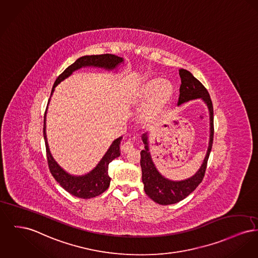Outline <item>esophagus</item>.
I'll list each match as a JSON object with an SVG mask.
<instances>
[{
	"label": "esophagus",
	"instance_id": "1",
	"mask_svg": "<svg viewBox=\"0 0 258 258\" xmlns=\"http://www.w3.org/2000/svg\"><path fill=\"white\" fill-rule=\"evenodd\" d=\"M134 147H135V144H134V141H133V139H128V140H126L123 144H122V146H121V149H122V151L124 152V153H127V152H131L133 149H134Z\"/></svg>",
	"mask_w": 258,
	"mask_h": 258
}]
</instances>
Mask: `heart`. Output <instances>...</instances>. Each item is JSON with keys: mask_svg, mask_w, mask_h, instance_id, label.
Instances as JSON below:
<instances>
[{"mask_svg": "<svg viewBox=\"0 0 258 258\" xmlns=\"http://www.w3.org/2000/svg\"><path fill=\"white\" fill-rule=\"evenodd\" d=\"M172 94V89L168 84H165L162 79H153L148 81L141 90V97L148 99L152 97V110L158 111L165 106Z\"/></svg>", "mask_w": 258, "mask_h": 258, "instance_id": "b5f03b06", "label": "heart"}]
</instances>
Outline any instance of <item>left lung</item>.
<instances>
[{"mask_svg":"<svg viewBox=\"0 0 258 258\" xmlns=\"http://www.w3.org/2000/svg\"><path fill=\"white\" fill-rule=\"evenodd\" d=\"M179 76L181 78V85L179 89V98L177 104L180 105L189 100L202 98L208 105L210 111V124H211V135L210 143L205 160L200 167V169L192 177L181 180V181H172L164 177L155 167L152 161L151 155L148 147V138L147 134L142 136V141L145 145V149L140 152V166L142 170V182L144 184V191L147 196L154 202L167 206L175 204L182 201L183 199L190 195L198 185L203 181L205 172L207 169L208 160L212 151V141H213V106L212 99L208 90L204 85L193 76L189 71L185 69H179Z\"/></svg>","mask_w":258,"mask_h":258,"instance_id":"8db88e82","label":"left lung"}]
</instances>
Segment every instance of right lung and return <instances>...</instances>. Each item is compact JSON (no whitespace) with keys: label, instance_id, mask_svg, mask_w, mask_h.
<instances>
[{"label":"right lung","instance_id":"right-lung-1","mask_svg":"<svg viewBox=\"0 0 258 258\" xmlns=\"http://www.w3.org/2000/svg\"><path fill=\"white\" fill-rule=\"evenodd\" d=\"M123 59L114 54H99V55H86L78 58L73 64L68 66L57 79L54 82V85L52 87L50 96L52 92L54 91V88L65 80L66 78L70 76L74 71L82 67H101L108 70H112L116 68ZM50 100V97L48 99V102ZM47 106H46L45 116H44V138L46 143V160L47 165L50 173L54 177V179L59 183L61 187L66 190L68 193L75 197L81 199H91L96 197L100 194H102L104 191H106L110 185L111 178L108 174V166L109 164L117 157L120 156V143H121V137L117 138L113 141L112 145L108 149L106 154L103 156L101 161L98 163V165L94 167L91 172H89L86 175L82 176H74L69 173H67L65 170H63L58 164L54 161L52 158L46 136V114Z\"/></svg>","mask_w":258,"mask_h":258}]
</instances>
